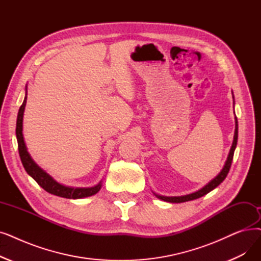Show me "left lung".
Listing matches in <instances>:
<instances>
[{
  "mask_svg": "<svg viewBox=\"0 0 261 261\" xmlns=\"http://www.w3.org/2000/svg\"><path fill=\"white\" fill-rule=\"evenodd\" d=\"M237 142H238V120L236 117V129H234V137H233V142L231 145V148L227 158V161H226L223 169L221 171V173L215 177L213 180H211L210 182L206 186L203 187L201 190L195 192V193H192L189 195H185V196H174V197H167V196H160V195H156L158 198H160L164 201H168V202H185V201H189V200H193L196 198H199L203 195H206L207 193H209L210 191H212L213 189L217 188L219 185H221V182H223L224 179L227 176L230 166H231V162H232V158H233V152L236 149V146H237Z\"/></svg>",
  "mask_w": 261,
  "mask_h": 261,
  "instance_id": "left-lung-1",
  "label": "left lung"
}]
</instances>
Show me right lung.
<instances>
[{"label":"right lung","mask_w":261,"mask_h":261,"mask_svg":"<svg viewBox=\"0 0 261 261\" xmlns=\"http://www.w3.org/2000/svg\"><path fill=\"white\" fill-rule=\"evenodd\" d=\"M27 103V96L24 98L23 103L20 107L18 112V117H17V127H16V135H17V141H18V149L21 162L23 164L27 173L36 181V182L44 190L49 192V193L65 197V198H70V199H76V198H83L87 196H92L96 194L97 192L101 188V184H99L96 187L93 188H69L65 187L63 185H60L59 182L49 176L46 172H43L42 169L32 160L31 155L29 154L27 147L23 140V134H22V121H23V112Z\"/></svg>","instance_id":"1"}]
</instances>
